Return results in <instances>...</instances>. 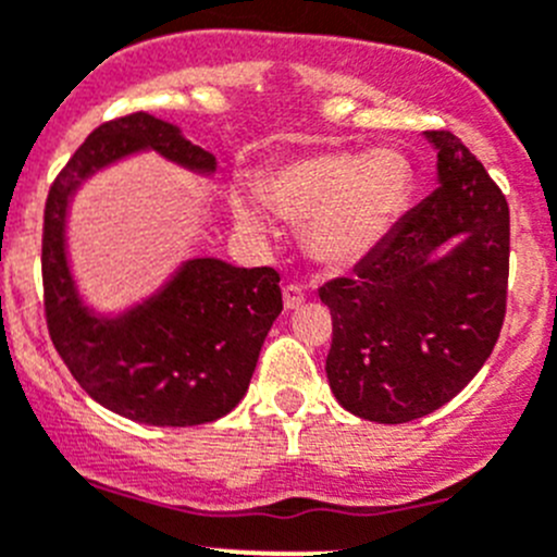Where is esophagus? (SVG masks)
Returning <instances> with one entry per match:
<instances>
[{
  "mask_svg": "<svg viewBox=\"0 0 557 557\" xmlns=\"http://www.w3.org/2000/svg\"><path fill=\"white\" fill-rule=\"evenodd\" d=\"M283 305L285 310H296V307L305 305V288L301 285H285L283 288Z\"/></svg>",
  "mask_w": 557,
  "mask_h": 557,
  "instance_id": "obj_1",
  "label": "esophagus"
}]
</instances>
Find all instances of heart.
I'll return each mask as SVG.
<instances>
[{
  "label": "heart",
  "mask_w": 557,
  "mask_h": 557,
  "mask_svg": "<svg viewBox=\"0 0 557 557\" xmlns=\"http://www.w3.org/2000/svg\"><path fill=\"white\" fill-rule=\"evenodd\" d=\"M413 174L394 149L372 152H315L280 165L263 185L269 209L301 225L305 250L326 269L364 261L397 225L408 207ZM245 228L263 231L250 201H236Z\"/></svg>",
  "instance_id": "b5f03b06"
}]
</instances>
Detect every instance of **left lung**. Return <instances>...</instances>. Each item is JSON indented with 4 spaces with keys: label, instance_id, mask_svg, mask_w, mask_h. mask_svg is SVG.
Instances as JSON below:
<instances>
[{
    "label": "left lung",
    "instance_id": "left-lung-1",
    "mask_svg": "<svg viewBox=\"0 0 557 557\" xmlns=\"http://www.w3.org/2000/svg\"><path fill=\"white\" fill-rule=\"evenodd\" d=\"M438 187L356 263L318 290L332 312L326 377L359 419L405 424L471 383L498 343L509 283V203L446 129Z\"/></svg>",
    "mask_w": 557,
    "mask_h": 557
}]
</instances>
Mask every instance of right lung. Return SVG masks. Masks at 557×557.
I'll list each match as a JSON object with an SVG mask.
<instances>
[{"instance_id":"add662e5","label":"right lung","mask_w":557,"mask_h":557,"mask_svg":"<svg viewBox=\"0 0 557 557\" xmlns=\"http://www.w3.org/2000/svg\"><path fill=\"white\" fill-rule=\"evenodd\" d=\"M138 152L212 176L218 160L176 124L129 113L100 124L53 182L42 225V288L53 348L91 399L149 428H193L245 397L269 329L283 312L280 274L190 258L152 296L106 315L84 305L67 261L70 201L86 180Z\"/></svg>"}]
</instances>
